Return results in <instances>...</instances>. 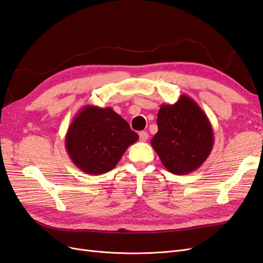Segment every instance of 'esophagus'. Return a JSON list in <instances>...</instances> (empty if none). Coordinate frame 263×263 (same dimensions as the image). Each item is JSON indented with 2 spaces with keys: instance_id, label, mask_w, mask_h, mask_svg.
I'll use <instances>...</instances> for the list:
<instances>
[{
  "instance_id": "obj_1",
  "label": "esophagus",
  "mask_w": 263,
  "mask_h": 263,
  "mask_svg": "<svg viewBox=\"0 0 263 263\" xmlns=\"http://www.w3.org/2000/svg\"><path fill=\"white\" fill-rule=\"evenodd\" d=\"M148 139V133L147 132H140L139 133V140L145 142Z\"/></svg>"
}]
</instances>
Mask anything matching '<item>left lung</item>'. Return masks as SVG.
<instances>
[{
    "label": "left lung",
    "instance_id": "8db88e82",
    "mask_svg": "<svg viewBox=\"0 0 263 263\" xmlns=\"http://www.w3.org/2000/svg\"><path fill=\"white\" fill-rule=\"evenodd\" d=\"M157 116L151 146L165 169L182 176L200 168L214 146L212 124L200 105L183 94L174 104H162Z\"/></svg>",
    "mask_w": 263,
    "mask_h": 263
}]
</instances>
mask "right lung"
<instances>
[{
    "mask_svg": "<svg viewBox=\"0 0 263 263\" xmlns=\"http://www.w3.org/2000/svg\"><path fill=\"white\" fill-rule=\"evenodd\" d=\"M138 138L113 108L85 105L71 122L65 144L78 168L97 176L114 169L126 149Z\"/></svg>",
    "mask_w": 263,
    "mask_h": 263,
    "instance_id": "obj_1",
    "label": "right lung"
}]
</instances>
